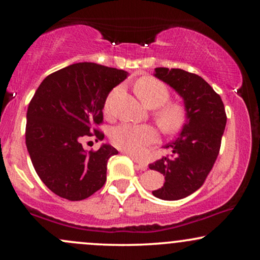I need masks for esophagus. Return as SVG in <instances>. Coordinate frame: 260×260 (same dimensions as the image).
<instances>
[{
    "instance_id": "34e87169",
    "label": "esophagus",
    "mask_w": 260,
    "mask_h": 260,
    "mask_svg": "<svg viewBox=\"0 0 260 260\" xmlns=\"http://www.w3.org/2000/svg\"><path fill=\"white\" fill-rule=\"evenodd\" d=\"M133 159H134V162L136 163V166H137V168H138V169H141V170H145V169L148 168V165H147V163H144V162H138L137 159H136V158H134V157H133Z\"/></svg>"
}]
</instances>
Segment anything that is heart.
Returning <instances> with one entry per match:
<instances>
[{
  "mask_svg": "<svg viewBox=\"0 0 260 260\" xmlns=\"http://www.w3.org/2000/svg\"><path fill=\"white\" fill-rule=\"evenodd\" d=\"M135 91L142 103L149 109H157L155 119L165 134H174L180 129L184 120V111L179 104L168 103L170 93L162 81L152 77L141 78ZM105 113L110 115V101L105 104ZM112 144L119 150L136 157L144 156L148 148L158 140V134L151 125L119 124L110 134Z\"/></svg>",
  "mask_w": 260,
  "mask_h": 260,
  "instance_id": "1",
  "label": "heart"
}]
</instances>
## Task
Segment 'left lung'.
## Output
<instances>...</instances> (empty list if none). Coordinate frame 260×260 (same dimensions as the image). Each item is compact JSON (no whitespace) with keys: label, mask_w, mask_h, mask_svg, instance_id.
I'll return each instance as SVG.
<instances>
[{"label":"left lung","mask_w":260,"mask_h":260,"mask_svg":"<svg viewBox=\"0 0 260 260\" xmlns=\"http://www.w3.org/2000/svg\"><path fill=\"white\" fill-rule=\"evenodd\" d=\"M154 76L182 97L187 119L179 137L165 147L172 155L149 165L165 176L163 186L152 194L162 200H180L197 191L214 166L226 126L225 106L220 95L198 74L157 67Z\"/></svg>","instance_id":"1"}]
</instances>
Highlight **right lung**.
<instances>
[{
	"instance_id": "1",
	"label": "right lung",
	"mask_w": 260,
	"mask_h": 260,
	"mask_svg": "<svg viewBox=\"0 0 260 260\" xmlns=\"http://www.w3.org/2000/svg\"><path fill=\"white\" fill-rule=\"evenodd\" d=\"M123 70L93 62L73 63L46 77L28 105L26 145L35 172L47 188L71 201L84 200L104 186L110 144L86 151L81 141L104 134L103 109L110 91L127 78Z\"/></svg>"
}]
</instances>
